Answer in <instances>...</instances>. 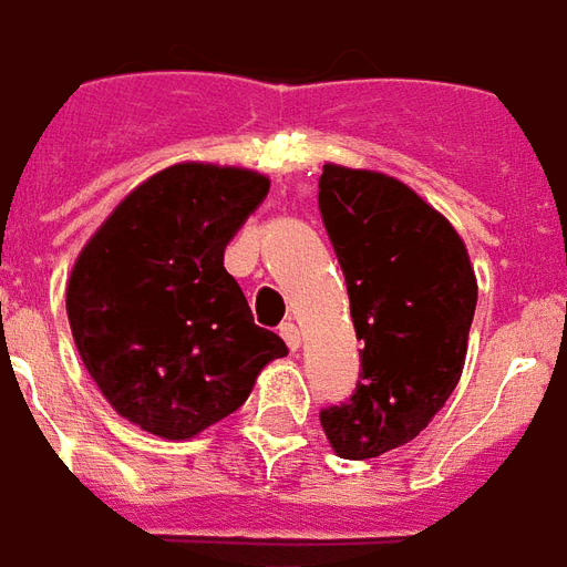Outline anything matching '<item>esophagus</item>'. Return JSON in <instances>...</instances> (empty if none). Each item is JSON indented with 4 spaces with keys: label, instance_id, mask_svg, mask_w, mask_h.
<instances>
[{
    "label": "esophagus",
    "instance_id": "esophagus-1",
    "mask_svg": "<svg viewBox=\"0 0 567 567\" xmlns=\"http://www.w3.org/2000/svg\"><path fill=\"white\" fill-rule=\"evenodd\" d=\"M280 338L287 340V347L292 349V352L301 347V329L296 322H284V326H280Z\"/></svg>",
    "mask_w": 567,
    "mask_h": 567
}]
</instances>
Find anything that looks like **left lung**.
<instances>
[{"label": "left lung", "mask_w": 567, "mask_h": 567, "mask_svg": "<svg viewBox=\"0 0 567 567\" xmlns=\"http://www.w3.org/2000/svg\"><path fill=\"white\" fill-rule=\"evenodd\" d=\"M319 212L364 340L359 389L319 421L334 454L368 461L415 440L451 398L478 280L449 218L394 176L326 164Z\"/></svg>", "instance_id": "1"}]
</instances>
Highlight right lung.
<instances>
[{"mask_svg": "<svg viewBox=\"0 0 567 567\" xmlns=\"http://www.w3.org/2000/svg\"><path fill=\"white\" fill-rule=\"evenodd\" d=\"M266 194L257 169L182 161L140 182L76 254L65 289L76 352L106 403L146 433L194 440L287 355L224 268Z\"/></svg>", "mask_w": 567, "mask_h": 567, "instance_id": "obj_1", "label": "right lung"}]
</instances>
